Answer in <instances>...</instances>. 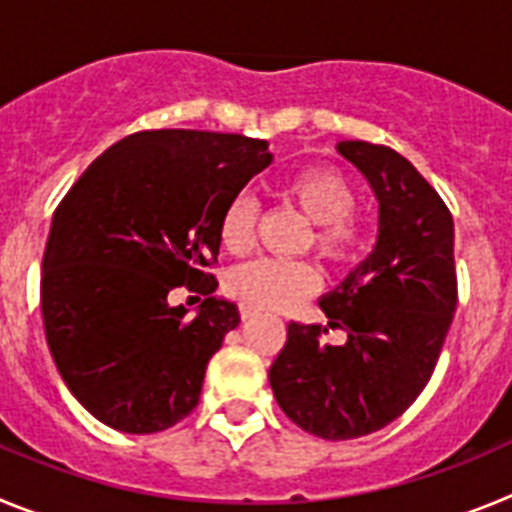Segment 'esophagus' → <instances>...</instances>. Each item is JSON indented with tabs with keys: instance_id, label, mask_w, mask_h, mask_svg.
Here are the masks:
<instances>
[{
	"instance_id": "1",
	"label": "esophagus",
	"mask_w": 512,
	"mask_h": 512,
	"mask_svg": "<svg viewBox=\"0 0 512 512\" xmlns=\"http://www.w3.org/2000/svg\"><path fill=\"white\" fill-rule=\"evenodd\" d=\"M256 315H259V310H256V307H241L243 320H251V318H256Z\"/></svg>"
}]
</instances>
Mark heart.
Returning <instances> with one entry per match:
<instances>
[{
    "label": "heart",
    "instance_id": "obj_1",
    "mask_svg": "<svg viewBox=\"0 0 512 512\" xmlns=\"http://www.w3.org/2000/svg\"><path fill=\"white\" fill-rule=\"evenodd\" d=\"M279 197L295 207L312 228V251L328 264L356 259L366 238V225L354 215L356 189L346 176L328 166L295 171L279 187ZM259 205L248 194H238L220 217V243L233 256H243L256 241ZM318 271L302 261L259 259L228 274L230 295L259 310H289L318 289Z\"/></svg>",
    "mask_w": 512,
    "mask_h": 512
}]
</instances>
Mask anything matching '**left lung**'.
<instances>
[{
	"mask_svg": "<svg viewBox=\"0 0 512 512\" xmlns=\"http://www.w3.org/2000/svg\"><path fill=\"white\" fill-rule=\"evenodd\" d=\"M379 202L374 251L320 297L343 346L320 341L323 325L289 323L269 369L279 408L328 441L374 433L423 392L456 310L454 217L408 158L366 140H341Z\"/></svg>",
	"mask_w": 512,
	"mask_h": 512,
	"instance_id": "1",
	"label": "left lung"
}]
</instances>
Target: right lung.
<instances>
[{"mask_svg":"<svg viewBox=\"0 0 512 512\" xmlns=\"http://www.w3.org/2000/svg\"><path fill=\"white\" fill-rule=\"evenodd\" d=\"M271 158L246 135L143 130L94 158L56 207L40 277L45 338L99 423L143 436L197 408L212 354L241 323L205 271L220 217ZM182 283L206 295L194 319L168 302Z\"/></svg>","mask_w":512,"mask_h":512,"instance_id":"right-lung-1","label":"right lung"}]
</instances>
